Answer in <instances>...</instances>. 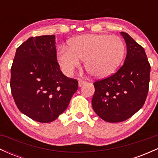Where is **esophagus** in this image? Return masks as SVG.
I'll list each match as a JSON object with an SVG mask.
<instances>
[{
    "label": "esophagus",
    "instance_id": "esophagus-1",
    "mask_svg": "<svg viewBox=\"0 0 158 158\" xmlns=\"http://www.w3.org/2000/svg\"><path fill=\"white\" fill-rule=\"evenodd\" d=\"M85 83H86V81H85L81 80V79H79V87L82 86V85H85Z\"/></svg>",
    "mask_w": 158,
    "mask_h": 158
}]
</instances>
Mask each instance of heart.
Instances as JSON below:
<instances>
[{"label": "heart", "instance_id": "obj_1", "mask_svg": "<svg viewBox=\"0 0 158 158\" xmlns=\"http://www.w3.org/2000/svg\"><path fill=\"white\" fill-rule=\"evenodd\" d=\"M124 54V43L118 36L86 34L70 40L68 48L59 49L57 60L68 76L79 68L80 60H84L85 69L90 75L105 78L116 71Z\"/></svg>", "mask_w": 158, "mask_h": 158}]
</instances>
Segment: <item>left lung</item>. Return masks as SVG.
Segmentation results:
<instances>
[{
  "instance_id": "left-lung-1",
  "label": "left lung",
  "mask_w": 158,
  "mask_h": 158,
  "mask_svg": "<svg viewBox=\"0 0 158 158\" xmlns=\"http://www.w3.org/2000/svg\"><path fill=\"white\" fill-rule=\"evenodd\" d=\"M127 47L124 64L114 73L94 83L92 107L108 123H119L132 117L146 101L150 80V66L144 48L126 32H120Z\"/></svg>"
}]
</instances>
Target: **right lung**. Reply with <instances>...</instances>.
<instances>
[{"label": "right lung", "instance_id": "1", "mask_svg": "<svg viewBox=\"0 0 158 158\" xmlns=\"http://www.w3.org/2000/svg\"><path fill=\"white\" fill-rule=\"evenodd\" d=\"M55 35L31 37L17 48L11 68L10 88L20 111L40 123L55 120L78 89L57 61Z\"/></svg>", "mask_w": 158, "mask_h": 158}]
</instances>
